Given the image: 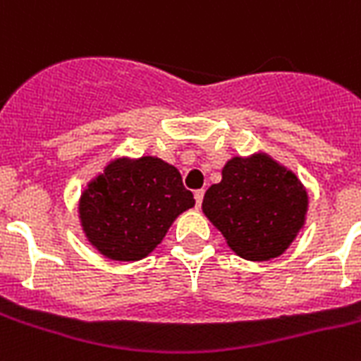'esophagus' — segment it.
<instances>
[{
	"label": "esophagus",
	"mask_w": 361,
	"mask_h": 361,
	"mask_svg": "<svg viewBox=\"0 0 361 361\" xmlns=\"http://www.w3.org/2000/svg\"><path fill=\"white\" fill-rule=\"evenodd\" d=\"M195 200H196V207L202 206V200H204V189L195 190Z\"/></svg>",
	"instance_id": "1"
}]
</instances>
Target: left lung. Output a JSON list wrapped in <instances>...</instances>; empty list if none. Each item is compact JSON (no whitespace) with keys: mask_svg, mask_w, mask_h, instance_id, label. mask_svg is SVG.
<instances>
[{"mask_svg":"<svg viewBox=\"0 0 361 361\" xmlns=\"http://www.w3.org/2000/svg\"><path fill=\"white\" fill-rule=\"evenodd\" d=\"M202 209L235 254L265 262L283 254L304 226L307 195L291 171L256 154L228 161Z\"/></svg>","mask_w":361,"mask_h":361,"instance_id":"8db88e82","label":"left lung"}]
</instances>
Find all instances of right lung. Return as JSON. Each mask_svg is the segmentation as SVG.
I'll list each match as a JSON object with an SVG mask.
<instances>
[{
  "label": "right lung",
  "mask_w": 361,
  "mask_h": 361,
  "mask_svg": "<svg viewBox=\"0 0 361 361\" xmlns=\"http://www.w3.org/2000/svg\"><path fill=\"white\" fill-rule=\"evenodd\" d=\"M195 206L178 169L157 157L116 159L79 200L89 239L114 262H137L154 250L176 216Z\"/></svg>",
  "instance_id": "1"
}]
</instances>
